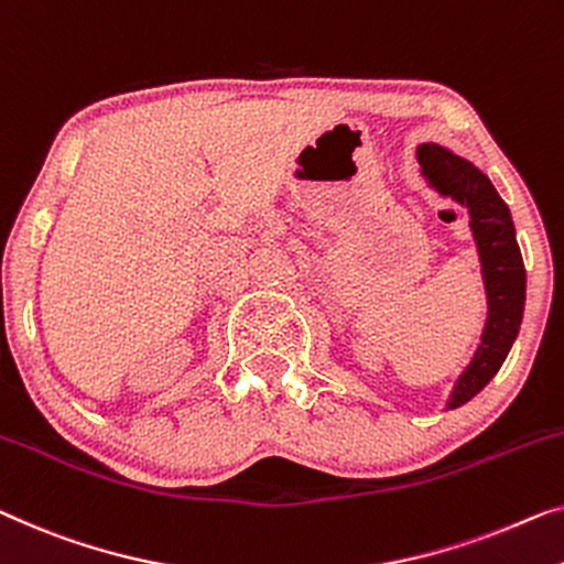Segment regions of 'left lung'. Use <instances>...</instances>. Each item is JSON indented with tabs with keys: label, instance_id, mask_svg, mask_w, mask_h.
Here are the masks:
<instances>
[{
	"label": "left lung",
	"instance_id": "8db88e82",
	"mask_svg": "<svg viewBox=\"0 0 564 564\" xmlns=\"http://www.w3.org/2000/svg\"><path fill=\"white\" fill-rule=\"evenodd\" d=\"M420 174L441 197L468 209V228L481 260L486 289V324L468 367L458 375L445 410H456L481 392L499 372L524 316L527 271L507 202L489 176L468 159L438 144L417 147Z\"/></svg>",
	"mask_w": 564,
	"mask_h": 564
}]
</instances>
